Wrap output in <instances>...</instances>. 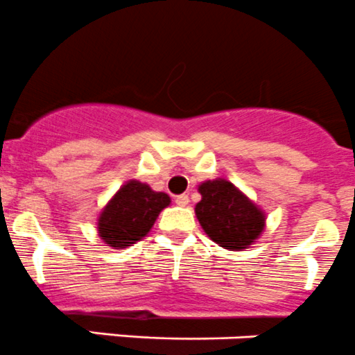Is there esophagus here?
<instances>
[{"label":"esophagus","mask_w":355,"mask_h":355,"mask_svg":"<svg viewBox=\"0 0 355 355\" xmlns=\"http://www.w3.org/2000/svg\"><path fill=\"white\" fill-rule=\"evenodd\" d=\"M175 202H177L178 206H187L189 205V196L187 194H180L175 198Z\"/></svg>","instance_id":"34e87169"}]
</instances>
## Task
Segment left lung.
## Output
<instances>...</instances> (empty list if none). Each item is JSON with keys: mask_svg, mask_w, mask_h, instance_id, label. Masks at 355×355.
Wrapping results in <instances>:
<instances>
[{"mask_svg": "<svg viewBox=\"0 0 355 355\" xmlns=\"http://www.w3.org/2000/svg\"><path fill=\"white\" fill-rule=\"evenodd\" d=\"M201 201L194 211L206 236L229 251H243L257 243L267 225L263 209L227 178L198 185Z\"/></svg>", "mask_w": 355, "mask_h": 355, "instance_id": "8db88e82", "label": "left lung"}]
</instances>
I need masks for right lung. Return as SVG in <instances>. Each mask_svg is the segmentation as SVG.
<instances>
[{"mask_svg":"<svg viewBox=\"0 0 355 355\" xmlns=\"http://www.w3.org/2000/svg\"><path fill=\"white\" fill-rule=\"evenodd\" d=\"M170 205L171 198L166 192L153 191L149 184L132 178L98 211L95 222L98 237L112 250H125L142 241L159 213Z\"/></svg>","mask_w":355,"mask_h":355,"instance_id":"add662e5","label":"right lung"}]
</instances>
